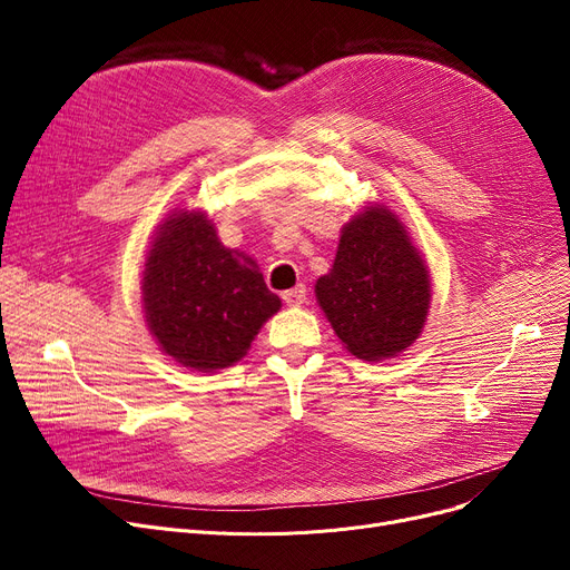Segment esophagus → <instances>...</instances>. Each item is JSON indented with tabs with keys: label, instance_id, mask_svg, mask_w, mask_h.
I'll return each mask as SVG.
<instances>
[{
	"label": "esophagus",
	"instance_id": "34e87169",
	"mask_svg": "<svg viewBox=\"0 0 570 570\" xmlns=\"http://www.w3.org/2000/svg\"><path fill=\"white\" fill-rule=\"evenodd\" d=\"M282 297H284V303H286L288 307H301V305H305V301H307V288L301 284V286L284 291Z\"/></svg>",
	"mask_w": 570,
	"mask_h": 570
}]
</instances>
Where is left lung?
<instances>
[{
	"label": "left lung",
	"mask_w": 570,
	"mask_h": 570,
	"mask_svg": "<svg viewBox=\"0 0 570 570\" xmlns=\"http://www.w3.org/2000/svg\"><path fill=\"white\" fill-rule=\"evenodd\" d=\"M430 273L395 213L367 205L344 228L316 301L346 351L361 361L395 357L421 337L430 309Z\"/></svg>",
	"instance_id": "obj_1"
}]
</instances>
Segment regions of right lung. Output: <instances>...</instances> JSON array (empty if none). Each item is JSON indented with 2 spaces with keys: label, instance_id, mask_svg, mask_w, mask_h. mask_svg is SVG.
<instances>
[{
  "label": "right lung",
  "instance_id": "right-lung-1",
  "mask_svg": "<svg viewBox=\"0 0 570 570\" xmlns=\"http://www.w3.org/2000/svg\"><path fill=\"white\" fill-rule=\"evenodd\" d=\"M140 291L159 348L196 372L245 357L261 325L282 307L256 261L226 249L200 209H177L157 228Z\"/></svg>",
  "mask_w": 570,
  "mask_h": 570
}]
</instances>
